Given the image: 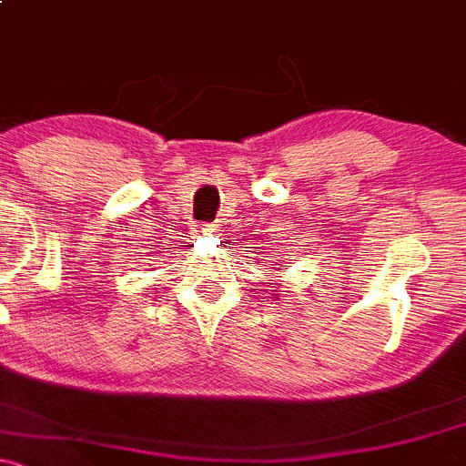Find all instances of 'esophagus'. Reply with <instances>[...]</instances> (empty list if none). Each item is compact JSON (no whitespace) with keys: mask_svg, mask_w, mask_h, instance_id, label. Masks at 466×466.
Listing matches in <instances>:
<instances>
[{"mask_svg":"<svg viewBox=\"0 0 466 466\" xmlns=\"http://www.w3.org/2000/svg\"><path fill=\"white\" fill-rule=\"evenodd\" d=\"M197 234H199V237H210V234H215V228L201 226V228H197Z\"/></svg>","mask_w":466,"mask_h":466,"instance_id":"obj_1","label":"esophagus"}]
</instances>
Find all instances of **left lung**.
Instances as JSON below:
<instances>
[{
  "label": "left lung",
  "mask_w": 466,
  "mask_h": 466,
  "mask_svg": "<svg viewBox=\"0 0 466 466\" xmlns=\"http://www.w3.org/2000/svg\"><path fill=\"white\" fill-rule=\"evenodd\" d=\"M282 267V269H285V267H289V265H280Z\"/></svg>",
  "instance_id": "1"
}]
</instances>
